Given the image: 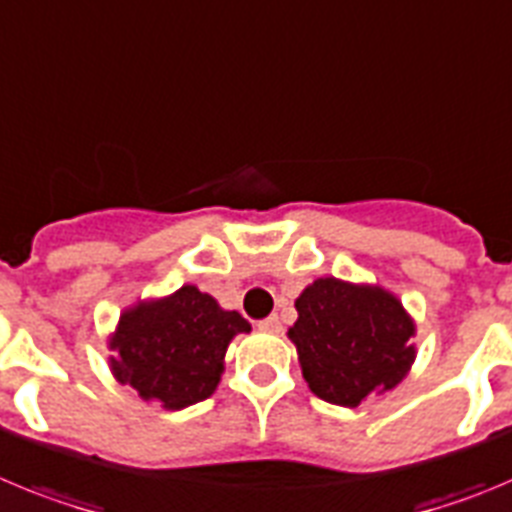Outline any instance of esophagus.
Segmentation results:
<instances>
[{
	"instance_id": "34e87169",
	"label": "esophagus",
	"mask_w": 512,
	"mask_h": 512,
	"mask_svg": "<svg viewBox=\"0 0 512 512\" xmlns=\"http://www.w3.org/2000/svg\"><path fill=\"white\" fill-rule=\"evenodd\" d=\"M257 326H260L262 331H270V334H275V331H280L278 316H267V319H262Z\"/></svg>"
}]
</instances>
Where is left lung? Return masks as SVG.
<instances>
[{"instance_id":"1","label":"left lung","mask_w":512,"mask_h":512,"mask_svg":"<svg viewBox=\"0 0 512 512\" xmlns=\"http://www.w3.org/2000/svg\"><path fill=\"white\" fill-rule=\"evenodd\" d=\"M288 329L313 395L357 408L393 390L416 362V321L382 285L319 278L296 298Z\"/></svg>"}]
</instances>
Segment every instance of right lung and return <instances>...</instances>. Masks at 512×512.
<instances>
[{"mask_svg": "<svg viewBox=\"0 0 512 512\" xmlns=\"http://www.w3.org/2000/svg\"><path fill=\"white\" fill-rule=\"evenodd\" d=\"M242 313L227 311L196 285L124 308L109 336V370L142 400L181 411L206 400L224 372V354L237 334H250Z\"/></svg>", "mask_w": 512, "mask_h": 512, "instance_id": "obj_1", "label": "right lung"}]
</instances>
